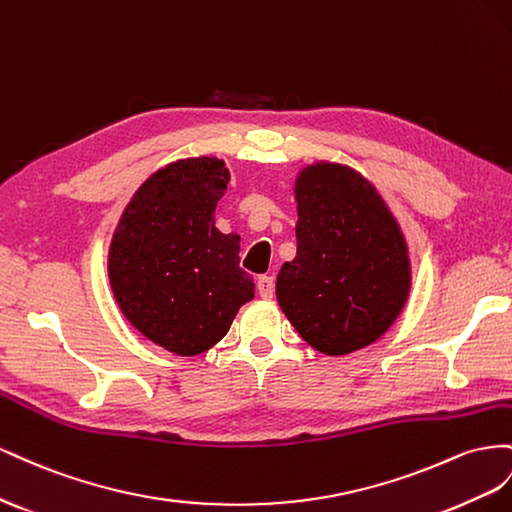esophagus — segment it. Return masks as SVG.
Listing matches in <instances>:
<instances>
[{"instance_id":"1","label":"esophagus","mask_w":512,"mask_h":512,"mask_svg":"<svg viewBox=\"0 0 512 512\" xmlns=\"http://www.w3.org/2000/svg\"><path fill=\"white\" fill-rule=\"evenodd\" d=\"M257 291L261 298H272L274 296V279L272 276H259L257 279Z\"/></svg>"}]
</instances>
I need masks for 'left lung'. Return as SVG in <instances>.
Here are the masks:
<instances>
[{
	"mask_svg": "<svg viewBox=\"0 0 512 512\" xmlns=\"http://www.w3.org/2000/svg\"><path fill=\"white\" fill-rule=\"evenodd\" d=\"M298 253L276 276V300L326 356L375 343L403 311L412 264L403 231L356 169L313 163L296 178Z\"/></svg>",
	"mask_w": 512,
	"mask_h": 512,
	"instance_id": "8db88e82",
	"label": "left lung"
}]
</instances>
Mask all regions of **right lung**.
I'll list each match as a JSON object with an SVG mask.
<instances>
[{
	"label": "right lung",
	"instance_id": "right-lung-1",
	"mask_svg": "<svg viewBox=\"0 0 512 512\" xmlns=\"http://www.w3.org/2000/svg\"><path fill=\"white\" fill-rule=\"evenodd\" d=\"M227 182L229 169L214 156L165 165L130 199L109 246L124 317L175 356L208 352L255 296L240 268V236L214 227Z\"/></svg>",
	"mask_w": 512,
	"mask_h": 512
}]
</instances>
